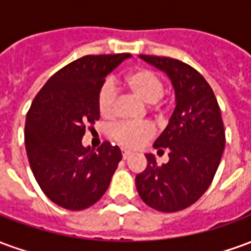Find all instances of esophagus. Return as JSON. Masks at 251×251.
I'll return each mask as SVG.
<instances>
[{"label": "esophagus", "instance_id": "esophagus-1", "mask_svg": "<svg viewBox=\"0 0 251 251\" xmlns=\"http://www.w3.org/2000/svg\"><path fill=\"white\" fill-rule=\"evenodd\" d=\"M130 152H127V151H122V157H124V160H126V158L130 157Z\"/></svg>", "mask_w": 251, "mask_h": 251}]
</instances>
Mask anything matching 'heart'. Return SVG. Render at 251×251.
Segmentation results:
<instances>
[{
  "label": "heart",
  "mask_w": 251,
  "mask_h": 251,
  "mask_svg": "<svg viewBox=\"0 0 251 251\" xmlns=\"http://www.w3.org/2000/svg\"><path fill=\"white\" fill-rule=\"evenodd\" d=\"M126 87L129 88L134 97L141 99L145 103H156L163 98L165 91V84L161 76L149 68H138L130 72L125 79ZM99 114L103 118L114 117L118 97L114 84L106 82L100 87L97 98ZM154 134V129L149 124L142 125H131V124H118L113 127L111 136L121 147L127 149H137L149 141Z\"/></svg>",
  "instance_id": "b5f03b06"
}]
</instances>
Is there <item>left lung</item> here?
<instances>
[{
    "label": "left lung",
    "instance_id": "1",
    "mask_svg": "<svg viewBox=\"0 0 251 251\" xmlns=\"http://www.w3.org/2000/svg\"><path fill=\"white\" fill-rule=\"evenodd\" d=\"M171 79L176 107L167 127L154 141L169 161L157 165L152 153L136 176L140 198L161 212H176L194 204L210 187L221 163L226 137L215 94L195 68L177 59L140 55Z\"/></svg>",
    "mask_w": 251,
    "mask_h": 251
}]
</instances>
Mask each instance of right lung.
<instances>
[{"label": "right lung", "mask_w": 251, "mask_h": 251, "mask_svg": "<svg viewBox=\"0 0 251 251\" xmlns=\"http://www.w3.org/2000/svg\"><path fill=\"white\" fill-rule=\"evenodd\" d=\"M130 53L87 55L53 74L36 95L25 121V149L37 184L66 210L80 211L109 188L122 153L104 141L84 148L86 125L99 120L97 98L104 79Z\"/></svg>", "instance_id": "1"}]
</instances>
